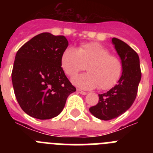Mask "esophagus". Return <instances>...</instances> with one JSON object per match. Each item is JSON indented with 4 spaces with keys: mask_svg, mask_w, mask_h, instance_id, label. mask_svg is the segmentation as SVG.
Instances as JSON below:
<instances>
[{
    "mask_svg": "<svg viewBox=\"0 0 153 153\" xmlns=\"http://www.w3.org/2000/svg\"><path fill=\"white\" fill-rule=\"evenodd\" d=\"M76 91H77L78 93H80V94H82V95H86V94H87V93H86V92L83 91V90H79V89H77V90H76Z\"/></svg>",
    "mask_w": 153,
    "mask_h": 153,
    "instance_id": "esophagus-1",
    "label": "esophagus"
}]
</instances>
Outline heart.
Returning a JSON list of instances; mask_svg holds the SVG:
<instances>
[{
  "instance_id": "1",
  "label": "heart",
  "mask_w": 153,
  "mask_h": 153,
  "mask_svg": "<svg viewBox=\"0 0 153 153\" xmlns=\"http://www.w3.org/2000/svg\"><path fill=\"white\" fill-rule=\"evenodd\" d=\"M60 65L69 76H74L86 65L88 73L73 78V83L85 90L98 86L101 90L112 88L120 79L123 64L120 58L110 54L107 48L97 42L81 44L77 49L66 47L60 58Z\"/></svg>"
}]
</instances>
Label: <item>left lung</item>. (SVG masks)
Instances as JSON below:
<instances>
[{"label":"left lung","mask_w":153,"mask_h":153,"mask_svg":"<svg viewBox=\"0 0 153 153\" xmlns=\"http://www.w3.org/2000/svg\"><path fill=\"white\" fill-rule=\"evenodd\" d=\"M112 42L121 59L123 72L117 84L106 93L99 94L98 103L90 108V113L102 120L117 118L131 107L142 76L137 53L120 39L113 37Z\"/></svg>","instance_id":"left-lung-1"}]
</instances>
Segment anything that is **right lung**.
<instances>
[{"mask_svg": "<svg viewBox=\"0 0 153 153\" xmlns=\"http://www.w3.org/2000/svg\"><path fill=\"white\" fill-rule=\"evenodd\" d=\"M64 36L42 33L18 50L11 77L16 99L27 115L39 120L56 117L76 91L60 65L68 47Z\"/></svg>", "mask_w": 153, "mask_h": 153, "instance_id": "obj_1", "label": "right lung"}]
</instances>
